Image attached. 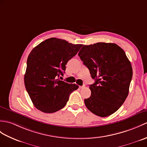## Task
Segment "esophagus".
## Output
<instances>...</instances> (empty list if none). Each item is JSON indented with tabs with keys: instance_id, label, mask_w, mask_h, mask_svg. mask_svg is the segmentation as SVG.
<instances>
[{
	"instance_id": "obj_1",
	"label": "esophagus",
	"mask_w": 147,
	"mask_h": 147,
	"mask_svg": "<svg viewBox=\"0 0 147 147\" xmlns=\"http://www.w3.org/2000/svg\"><path fill=\"white\" fill-rule=\"evenodd\" d=\"M80 88H85V84H84L83 85V86H80Z\"/></svg>"
}]
</instances>
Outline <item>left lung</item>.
<instances>
[{"label": "left lung", "instance_id": "obj_1", "mask_svg": "<svg viewBox=\"0 0 147 147\" xmlns=\"http://www.w3.org/2000/svg\"><path fill=\"white\" fill-rule=\"evenodd\" d=\"M78 56L95 80L90 97L84 99L86 108L101 117L114 113L128 96L133 76L125 51L115 43L98 42L83 46Z\"/></svg>", "mask_w": 147, "mask_h": 147}]
</instances>
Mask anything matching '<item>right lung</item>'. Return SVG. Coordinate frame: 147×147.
Listing matches in <instances>:
<instances>
[{
    "mask_svg": "<svg viewBox=\"0 0 147 147\" xmlns=\"http://www.w3.org/2000/svg\"><path fill=\"white\" fill-rule=\"evenodd\" d=\"M82 46L52 37L40 42L30 53L24 84L33 105L39 110L46 113L59 111L65 107L70 94L79 88L59 78L63 76L68 61Z\"/></svg>",
    "mask_w": 147,
    "mask_h": 147,
    "instance_id": "1",
    "label": "right lung"
}]
</instances>
